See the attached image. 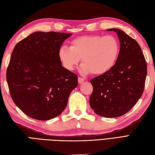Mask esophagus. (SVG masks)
Wrapping results in <instances>:
<instances>
[{
    "instance_id": "34e87169",
    "label": "esophagus",
    "mask_w": 155,
    "mask_h": 155,
    "mask_svg": "<svg viewBox=\"0 0 155 155\" xmlns=\"http://www.w3.org/2000/svg\"><path fill=\"white\" fill-rule=\"evenodd\" d=\"M84 79H83L82 78H80V77L78 78V83H79V84H82V83L84 82Z\"/></svg>"
}]
</instances>
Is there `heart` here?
<instances>
[{
  "mask_svg": "<svg viewBox=\"0 0 155 155\" xmlns=\"http://www.w3.org/2000/svg\"><path fill=\"white\" fill-rule=\"evenodd\" d=\"M119 53V42L114 36L88 35L74 39L70 47H60L58 58L68 70H73L81 58L83 74L101 75L114 66Z\"/></svg>",
  "mask_w": 155,
  "mask_h": 155,
  "instance_id": "obj_1",
  "label": "heart"
}]
</instances>
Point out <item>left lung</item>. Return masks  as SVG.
<instances>
[{"label":"left lung","mask_w":155,"mask_h":155,"mask_svg":"<svg viewBox=\"0 0 155 155\" xmlns=\"http://www.w3.org/2000/svg\"><path fill=\"white\" fill-rule=\"evenodd\" d=\"M120 43L114 66L91 80L93 91L89 104L97 114L116 118L125 114L137 103L144 90L147 63L137 42L122 30L112 28Z\"/></svg>","instance_id":"8db88e82"}]
</instances>
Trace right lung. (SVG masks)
<instances>
[{
	"instance_id": "add662e5",
	"label": "right lung",
	"mask_w": 155,
	"mask_h": 155,
	"mask_svg": "<svg viewBox=\"0 0 155 155\" xmlns=\"http://www.w3.org/2000/svg\"><path fill=\"white\" fill-rule=\"evenodd\" d=\"M72 33L37 31L18 42L6 80L11 97L26 115L39 120L59 116L78 85L76 74L62 66L58 51Z\"/></svg>"
}]
</instances>
